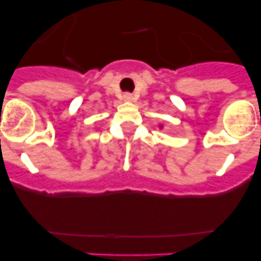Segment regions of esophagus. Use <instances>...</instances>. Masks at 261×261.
<instances>
[{
	"label": "esophagus",
	"mask_w": 261,
	"mask_h": 261,
	"mask_svg": "<svg viewBox=\"0 0 261 261\" xmlns=\"http://www.w3.org/2000/svg\"><path fill=\"white\" fill-rule=\"evenodd\" d=\"M124 99H125V100H132L133 95L130 93H125L124 94Z\"/></svg>",
	"instance_id": "1"
}]
</instances>
